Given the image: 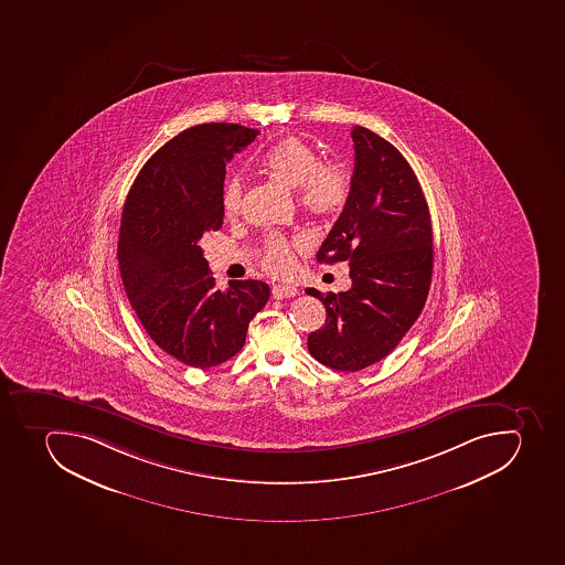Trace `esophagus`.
Here are the masks:
<instances>
[{
    "label": "esophagus",
    "mask_w": 565,
    "mask_h": 565,
    "mask_svg": "<svg viewBox=\"0 0 565 565\" xmlns=\"http://www.w3.org/2000/svg\"><path fill=\"white\" fill-rule=\"evenodd\" d=\"M297 294H299V289L294 285H276L271 288L274 299H289V297H295Z\"/></svg>",
    "instance_id": "1"
}]
</instances>
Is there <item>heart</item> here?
Masks as SVG:
<instances>
[{
  "label": "heart",
  "instance_id": "obj_1",
  "mask_svg": "<svg viewBox=\"0 0 565 565\" xmlns=\"http://www.w3.org/2000/svg\"><path fill=\"white\" fill-rule=\"evenodd\" d=\"M262 164L271 179L297 190L300 207L317 218H334L351 199L352 181L343 164L334 161L320 162V153L303 139H282L263 153ZM245 182L234 175L223 188L222 207L227 218L242 211ZM263 266L274 276H288L295 268V254L289 243L271 237L266 247Z\"/></svg>",
  "mask_w": 565,
  "mask_h": 565
}]
</instances>
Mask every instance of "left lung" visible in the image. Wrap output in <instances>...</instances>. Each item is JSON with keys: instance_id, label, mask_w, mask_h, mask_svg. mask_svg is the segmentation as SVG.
<instances>
[{"instance_id": "left-lung-1", "label": "left lung", "mask_w": 565, "mask_h": 565, "mask_svg": "<svg viewBox=\"0 0 565 565\" xmlns=\"http://www.w3.org/2000/svg\"><path fill=\"white\" fill-rule=\"evenodd\" d=\"M351 199L318 250L320 263L349 262L351 288L308 294L326 323L309 354L329 369L358 372L394 351L426 303L433 271L429 209L403 153L369 128H352Z\"/></svg>"}]
</instances>
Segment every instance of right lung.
<instances>
[{
	"instance_id": "obj_1",
	"label": "right lung",
	"mask_w": 565,
	"mask_h": 565,
	"mask_svg": "<svg viewBox=\"0 0 565 565\" xmlns=\"http://www.w3.org/2000/svg\"><path fill=\"white\" fill-rule=\"evenodd\" d=\"M259 130L236 124L188 128L159 148L125 200L118 262L128 300L162 351L211 369L242 351L270 288L214 286L200 239L222 227L225 167Z\"/></svg>"
}]
</instances>
